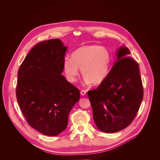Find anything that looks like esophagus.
I'll return each mask as SVG.
<instances>
[{"label": "esophagus", "mask_w": 160, "mask_h": 160, "mask_svg": "<svg viewBox=\"0 0 160 160\" xmlns=\"http://www.w3.org/2000/svg\"><path fill=\"white\" fill-rule=\"evenodd\" d=\"M81 95L82 96L85 95H86V91H85V90L81 91Z\"/></svg>", "instance_id": "34e87169"}]
</instances>
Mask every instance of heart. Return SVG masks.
Returning <instances> with one entry per match:
<instances>
[{
    "mask_svg": "<svg viewBox=\"0 0 160 160\" xmlns=\"http://www.w3.org/2000/svg\"><path fill=\"white\" fill-rule=\"evenodd\" d=\"M111 62V57L106 48L96 45H83L72 52L71 58H65L62 69L70 82L77 80L81 68L86 83L98 85L108 77Z\"/></svg>",
    "mask_w": 160,
    "mask_h": 160,
    "instance_id": "heart-1",
    "label": "heart"
}]
</instances>
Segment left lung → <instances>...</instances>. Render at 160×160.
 <instances>
[{"mask_svg":"<svg viewBox=\"0 0 160 160\" xmlns=\"http://www.w3.org/2000/svg\"><path fill=\"white\" fill-rule=\"evenodd\" d=\"M129 54L128 48L120 47L107 78L96 89L88 91L94 122L105 133L127 128L142 103L143 89L139 65Z\"/></svg>","mask_w":160,"mask_h":160,"instance_id":"obj_1","label":"left lung"}]
</instances>
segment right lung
Listing matches in <instances>:
<instances>
[{"label":"right lung","mask_w":160,"mask_h":160,"mask_svg":"<svg viewBox=\"0 0 160 160\" xmlns=\"http://www.w3.org/2000/svg\"><path fill=\"white\" fill-rule=\"evenodd\" d=\"M67 47L59 38L38 42L18 72L17 99L30 126L56 136L67 128L80 92L62 75Z\"/></svg>","instance_id":"obj_1"}]
</instances>
